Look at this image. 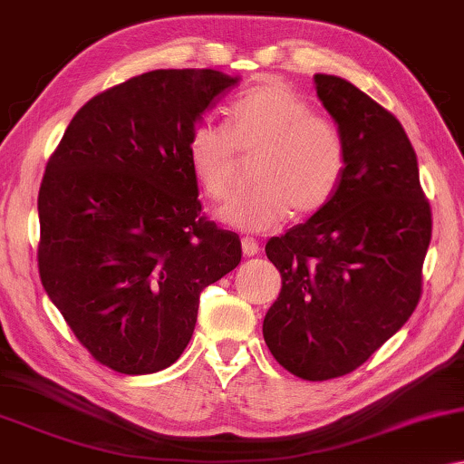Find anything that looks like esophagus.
<instances>
[{
    "label": "esophagus",
    "mask_w": 464,
    "mask_h": 464,
    "mask_svg": "<svg viewBox=\"0 0 464 464\" xmlns=\"http://www.w3.org/2000/svg\"><path fill=\"white\" fill-rule=\"evenodd\" d=\"M242 253H245L246 256H255L256 253H259V242H256L255 238H242Z\"/></svg>",
    "instance_id": "esophagus-1"
}]
</instances>
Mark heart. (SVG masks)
Wrapping results in <instances>:
<instances>
[{
    "mask_svg": "<svg viewBox=\"0 0 464 464\" xmlns=\"http://www.w3.org/2000/svg\"><path fill=\"white\" fill-rule=\"evenodd\" d=\"M226 126L203 120L187 142L188 163L205 195L226 201L238 187V151H259V182L218 211L219 222L242 232H267L290 213L322 211L340 187L346 145L340 128L282 81L242 91L226 105Z\"/></svg>",
    "mask_w": 464,
    "mask_h": 464,
    "instance_id": "heart-1",
    "label": "heart"
}]
</instances>
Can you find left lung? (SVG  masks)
Returning a JSON list of instances; mask_svg holds the SVG:
<instances>
[{"instance_id": "1", "label": "left lung", "mask_w": 464, "mask_h": 464, "mask_svg": "<svg viewBox=\"0 0 464 464\" xmlns=\"http://www.w3.org/2000/svg\"><path fill=\"white\" fill-rule=\"evenodd\" d=\"M313 78L344 137L346 169L322 211L266 245L282 290L263 338L292 375L324 382L354 372L409 322L431 209L402 124L344 78Z\"/></svg>"}]
</instances>
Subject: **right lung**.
<instances>
[{"instance_id":"add662e5","label":"right lung","mask_w":464,"mask_h":464,"mask_svg":"<svg viewBox=\"0 0 464 464\" xmlns=\"http://www.w3.org/2000/svg\"><path fill=\"white\" fill-rule=\"evenodd\" d=\"M238 76L151 70L76 111L39 188V276L78 342L126 375L161 372L192 338L201 290L240 263L201 213L187 142Z\"/></svg>"}]
</instances>
